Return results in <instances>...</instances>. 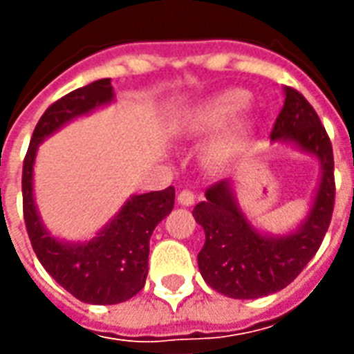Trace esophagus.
Listing matches in <instances>:
<instances>
[{"label":"esophagus","instance_id":"esophagus-1","mask_svg":"<svg viewBox=\"0 0 354 354\" xmlns=\"http://www.w3.org/2000/svg\"><path fill=\"white\" fill-rule=\"evenodd\" d=\"M178 203L184 205V207H192L193 203H195V193L192 189H182V192L178 193Z\"/></svg>","mask_w":354,"mask_h":354}]
</instances>
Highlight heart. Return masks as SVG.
<instances>
[{"label": "heart", "instance_id": "b5f03b06", "mask_svg": "<svg viewBox=\"0 0 354 354\" xmlns=\"http://www.w3.org/2000/svg\"><path fill=\"white\" fill-rule=\"evenodd\" d=\"M245 104L246 96L239 91L218 94L214 98L189 109L180 121V132L185 136H199V134L216 131L230 117L235 115Z\"/></svg>", "mask_w": 354, "mask_h": 354}]
</instances>
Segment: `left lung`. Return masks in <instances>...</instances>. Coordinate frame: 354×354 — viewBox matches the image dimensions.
I'll use <instances>...</instances> for the list:
<instances>
[{"instance_id":"8db88e82","label":"left lung","mask_w":354,"mask_h":354,"mask_svg":"<svg viewBox=\"0 0 354 354\" xmlns=\"http://www.w3.org/2000/svg\"><path fill=\"white\" fill-rule=\"evenodd\" d=\"M286 98L271 131V140H290L317 155L322 165L319 192L304 225L284 237H266L254 230L235 203L230 182H216L207 199L193 208L205 230L199 271L210 288L235 299H254L279 292L304 271L317 254L332 220L335 201L334 151L317 111L296 88Z\"/></svg>"}]
</instances>
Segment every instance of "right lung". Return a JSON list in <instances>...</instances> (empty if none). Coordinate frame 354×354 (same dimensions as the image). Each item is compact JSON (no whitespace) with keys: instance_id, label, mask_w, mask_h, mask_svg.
Masks as SVG:
<instances>
[{"instance_id":"obj_1","label":"right lung","mask_w":354,"mask_h":354,"mask_svg":"<svg viewBox=\"0 0 354 354\" xmlns=\"http://www.w3.org/2000/svg\"><path fill=\"white\" fill-rule=\"evenodd\" d=\"M113 98L109 80L75 88L45 109L37 121L22 167V208L32 248L47 273L85 304L113 305L136 296L146 284L149 237L174 208V187L134 195L106 230L85 245H66L41 225L34 205L32 172L37 146L73 117Z\"/></svg>"}]
</instances>
